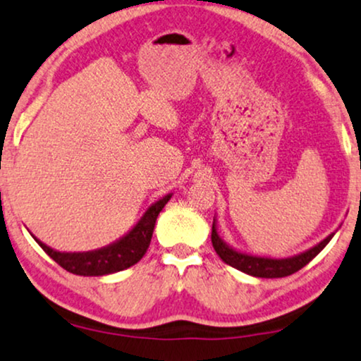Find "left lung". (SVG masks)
Listing matches in <instances>:
<instances>
[{"label":"left lung","instance_id":"left-lung-1","mask_svg":"<svg viewBox=\"0 0 361 361\" xmlns=\"http://www.w3.org/2000/svg\"><path fill=\"white\" fill-rule=\"evenodd\" d=\"M334 233H329L326 238L316 244L311 249L305 252H299L296 255H290V257H267V255H255V254H247V252L237 250L233 247H230L227 242L216 232V220L214 216V225H212V244L219 257L224 260L228 266L238 269V271L245 272V274L254 276V277H266V279H274V277H286L298 272L299 269H302L306 264H310L316 255L319 254L324 247L328 245V242L334 237Z\"/></svg>","mask_w":361,"mask_h":361}]
</instances>
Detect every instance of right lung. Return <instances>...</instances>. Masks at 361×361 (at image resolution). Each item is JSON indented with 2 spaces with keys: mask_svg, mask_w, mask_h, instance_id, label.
<instances>
[{
  "mask_svg": "<svg viewBox=\"0 0 361 361\" xmlns=\"http://www.w3.org/2000/svg\"><path fill=\"white\" fill-rule=\"evenodd\" d=\"M171 197L173 193H168L163 198H159L158 202H154L128 233H124L123 237L117 238L112 244L101 247V249L87 252H60L43 244L37 237L33 238L59 266H62L65 271L72 272V274H114V272L124 271V269L134 266L142 259V255L146 254L147 247L151 244L156 219H158L159 212L163 210Z\"/></svg>",
  "mask_w": 361,
  "mask_h": 361,
  "instance_id": "right-lung-1",
  "label": "right lung"
}]
</instances>
